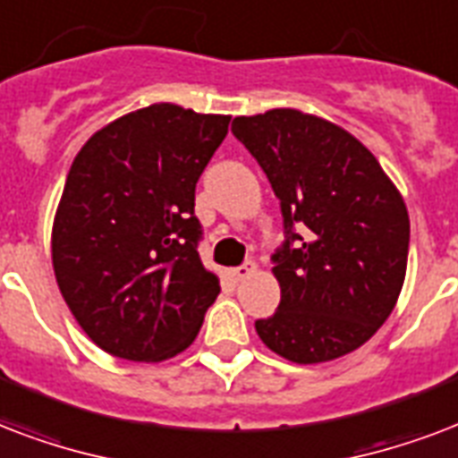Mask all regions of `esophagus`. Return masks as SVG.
I'll return each instance as SVG.
<instances>
[{"mask_svg": "<svg viewBox=\"0 0 458 458\" xmlns=\"http://www.w3.org/2000/svg\"><path fill=\"white\" fill-rule=\"evenodd\" d=\"M253 272H255V262L253 260H246L243 265H239V267L232 269V275H233V279H236V282H243V279L250 277Z\"/></svg>", "mask_w": 458, "mask_h": 458, "instance_id": "1", "label": "esophagus"}]
</instances>
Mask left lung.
I'll use <instances>...</instances> for the list:
<instances>
[{
	"mask_svg": "<svg viewBox=\"0 0 458 458\" xmlns=\"http://www.w3.org/2000/svg\"><path fill=\"white\" fill-rule=\"evenodd\" d=\"M279 198L284 241L275 250L282 289L275 315L255 320L267 349L322 363L358 349L394 308L409 258V212L363 143L296 109L236 116Z\"/></svg>",
	"mask_w": 458,
	"mask_h": 458,
	"instance_id": "obj_1",
	"label": "left lung"
}]
</instances>
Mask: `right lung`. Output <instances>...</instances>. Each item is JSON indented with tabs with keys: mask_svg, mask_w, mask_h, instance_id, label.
<instances>
[{
	"mask_svg": "<svg viewBox=\"0 0 458 458\" xmlns=\"http://www.w3.org/2000/svg\"><path fill=\"white\" fill-rule=\"evenodd\" d=\"M226 131L229 116L162 102L98 131L73 159L52 265L78 325L112 356H176L217 299L198 255L196 183Z\"/></svg>",
	"mask_w": 458,
	"mask_h": 458,
	"instance_id": "1",
	"label": "right lung"
}]
</instances>
